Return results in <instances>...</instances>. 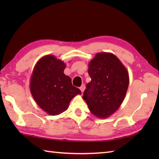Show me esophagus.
I'll return each mask as SVG.
<instances>
[{
  "label": "esophagus",
  "instance_id": "esophagus-1",
  "mask_svg": "<svg viewBox=\"0 0 159 159\" xmlns=\"http://www.w3.org/2000/svg\"><path fill=\"white\" fill-rule=\"evenodd\" d=\"M85 85H84L80 87V91H81L82 93H83L84 90H85Z\"/></svg>",
  "mask_w": 159,
  "mask_h": 159
}]
</instances>
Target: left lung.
<instances>
[{
	"label": "left lung",
	"instance_id": "obj_1",
	"mask_svg": "<svg viewBox=\"0 0 159 159\" xmlns=\"http://www.w3.org/2000/svg\"><path fill=\"white\" fill-rule=\"evenodd\" d=\"M91 81L83 98L93 116L109 117L119 109L126 96L129 76L117 57L110 52H98L89 63Z\"/></svg>",
	"mask_w": 159,
	"mask_h": 159
}]
</instances>
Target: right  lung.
I'll return each mask as SVG.
<instances>
[{
    "instance_id": "add662e5",
    "label": "right lung",
    "mask_w": 159,
    "mask_h": 159,
    "mask_svg": "<svg viewBox=\"0 0 159 159\" xmlns=\"http://www.w3.org/2000/svg\"><path fill=\"white\" fill-rule=\"evenodd\" d=\"M66 64L54 55H46L34 67L30 80V90L35 102L50 116L67 109L79 89L74 87L70 77L64 74Z\"/></svg>"
}]
</instances>
